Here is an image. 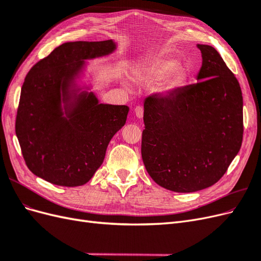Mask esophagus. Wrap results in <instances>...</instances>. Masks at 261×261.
Instances as JSON below:
<instances>
[{"label": "esophagus", "instance_id": "34e87169", "mask_svg": "<svg viewBox=\"0 0 261 261\" xmlns=\"http://www.w3.org/2000/svg\"><path fill=\"white\" fill-rule=\"evenodd\" d=\"M134 112H135V115L138 117V118H141L144 115V108L141 106H137L135 109H134Z\"/></svg>", "mask_w": 261, "mask_h": 261}]
</instances>
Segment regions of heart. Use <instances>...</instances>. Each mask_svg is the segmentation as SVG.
Listing matches in <instances>:
<instances>
[{
	"mask_svg": "<svg viewBox=\"0 0 261 261\" xmlns=\"http://www.w3.org/2000/svg\"><path fill=\"white\" fill-rule=\"evenodd\" d=\"M177 65V62L174 60L170 59H163V60H156L152 63H150V65L147 67L146 72L149 76L154 78H161L163 76L170 73L173 68H175ZM184 82V74L177 72L174 75H172L167 83L164 84V90L171 91L173 89L177 88Z\"/></svg>",
	"mask_w": 261,
	"mask_h": 261,
	"instance_id": "obj_1",
	"label": "heart"
}]
</instances>
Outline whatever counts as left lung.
<instances>
[{
	"mask_svg": "<svg viewBox=\"0 0 261 261\" xmlns=\"http://www.w3.org/2000/svg\"><path fill=\"white\" fill-rule=\"evenodd\" d=\"M202 65L196 84L154 93L144 103L141 156L158 185L193 193L216 184L243 141V96L223 59L198 44Z\"/></svg>",
	"mask_w": 261,
	"mask_h": 261,
	"instance_id": "left-lung-1",
	"label": "left lung"
}]
</instances>
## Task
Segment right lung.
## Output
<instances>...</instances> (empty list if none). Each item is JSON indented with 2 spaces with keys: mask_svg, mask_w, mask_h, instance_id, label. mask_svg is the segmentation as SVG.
<instances>
[{
  "mask_svg": "<svg viewBox=\"0 0 261 261\" xmlns=\"http://www.w3.org/2000/svg\"><path fill=\"white\" fill-rule=\"evenodd\" d=\"M115 48L113 40L66 42L28 72L15 130L23 160L35 175L54 185L81 186L103 162L110 140L125 125L129 108L99 103L93 92L78 93L75 80L85 60L108 55Z\"/></svg>",
  "mask_w": 261,
  "mask_h": 261,
  "instance_id": "right-lung-1",
  "label": "right lung"
}]
</instances>
